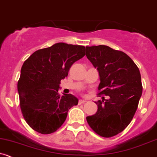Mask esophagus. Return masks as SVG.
<instances>
[{
	"mask_svg": "<svg viewBox=\"0 0 157 157\" xmlns=\"http://www.w3.org/2000/svg\"><path fill=\"white\" fill-rule=\"evenodd\" d=\"M86 101V100H83V99H80L79 100V101H78V103H79V105H81V104H83V103H85V102Z\"/></svg>",
	"mask_w": 157,
	"mask_h": 157,
	"instance_id": "esophagus-1",
	"label": "esophagus"
}]
</instances>
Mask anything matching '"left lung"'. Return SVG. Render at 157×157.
<instances>
[{"instance_id":"obj_1","label":"left lung","mask_w":157,"mask_h":157,"mask_svg":"<svg viewBox=\"0 0 157 157\" xmlns=\"http://www.w3.org/2000/svg\"><path fill=\"white\" fill-rule=\"evenodd\" d=\"M87 59L100 77L96 113L86 120L96 134L110 138L123 132L132 120L142 94L139 69L128 55L108 46L86 47Z\"/></svg>"}]
</instances>
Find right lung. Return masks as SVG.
I'll return each instance as SVG.
<instances>
[{"instance_id": "1", "label": "right lung", "mask_w": 157, "mask_h": 157, "mask_svg": "<svg viewBox=\"0 0 157 157\" xmlns=\"http://www.w3.org/2000/svg\"><path fill=\"white\" fill-rule=\"evenodd\" d=\"M85 51L83 46L57 43L35 51L25 61L17 85L19 104L23 117L34 131L44 135L56 132L69 109L78 104L71 94L59 95V89Z\"/></svg>"}]
</instances>
